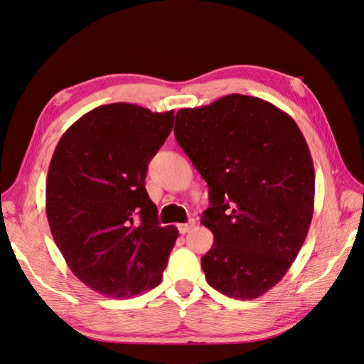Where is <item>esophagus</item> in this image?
<instances>
[{
  "mask_svg": "<svg viewBox=\"0 0 364 364\" xmlns=\"http://www.w3.org/2000/svg\"><path fill=\"white\" fill-rule=\"evenodd\" d=\"M193 225H195V221L192 219V221H188L187 224H178L177 229H178V232H181V234H187V232L192 229Z\"/></svg>",
  "mask_w": 364,
  "mask_h": 364,
  "instance_id": "34e87169",
  "label": "esophagus"
}]
</instances>
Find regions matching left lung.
Here are the masks:
<instances>
[{"label":"left lung","mask_w":364,"mask_h":364,"mask_svg":"<svg viewBox=\"0 0 364 364\" xmlns=\"http://www.w3.org/2000/svg\"><path fill=\"white\" fill-rule=\"evenodd\" d=\"M176 140L210 187L201 224L206 282L237 300L258 299L289 271L314 210V166L287 112L232 93L176 114Z\"/></svg>","instance_id":"obj_1"}]
</instances>
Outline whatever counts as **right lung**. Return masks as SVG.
Here are the masks:
<instances>
[{
    "label": "right lung",
    "mask_w": 364,
    "mask_h": 364,
    "mask_svg": "<svg viewBox=\"0 0 364 364\" xmlns=\"http://www.w3.org/2000/svg\"><path fill=\"white\" fill-rule=\"evenodd\" d=\"M172 124L174 111L103 105L65 130L53 153L48 224L70 271L101 295L132 299L163 279L178 230L159 225L145 178Z\"/></svg>",
    "instance_id": "add662e5"
}]
</instances>
